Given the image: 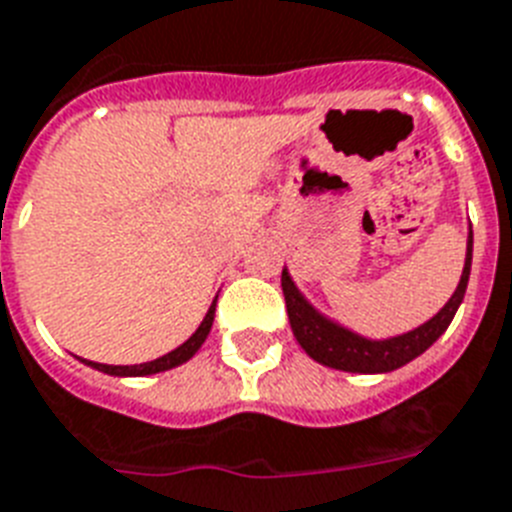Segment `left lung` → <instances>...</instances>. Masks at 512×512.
<instances>
[{"instance_id":"8db88e82","label":"left lung","mask_w":512,"mask_h":512,"mask_svg":"<svg viewBox=\"0 0 512 512\" xmlns=\"http://www.w3.org/2000/svg\"><path fill=\"white\" fill-rule=\"evenodd\" d=\"M471 255H473V234L468 236V252H465V268L460 276V284L450 302L439 310V313L418 326L415 331H407L394 339H384V342H371L363 336L352 334L347 328L336 326V323L326 321L318 310L307 305V299L297 292V286L292 284L289 273H281V289L286 297V313H289V323L297 336V342L302 344V350L307 355L318 360V363L336 368V371L350 373H386L394 368H402L405 363L415 360L418 355L429 350L431 344L447 331L455 313H458L460 302L465 297V286H468V276H471Z\"/></svg>"}]
</instances>
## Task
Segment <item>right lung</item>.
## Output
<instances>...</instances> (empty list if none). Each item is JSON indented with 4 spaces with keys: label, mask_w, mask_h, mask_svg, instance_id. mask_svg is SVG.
<instances>
[{
    "label": "right lung",
    "mask_w": 512,
    "mask_h": 512,
    "mask_svg": "<svg viewBox=\"0 0 512 512\" xmlns=\"http://www.w3.org/2000/svg\"><path fill=\"white\" fill-rule=\"evenodd\" d=\"M213 318H215V302L213 307L207 310L205 321L199 323V328L191 334V339H186L181 347H176L173 352H168V355L157 357V360H152V363H141V365H102V363H91V360H83L86 365H91V368H97V371L102 373H110V376H149V373H160V371H168V368H176V365L186 363L194 352L202 347V342L207 339V334H210V328H213Z\"/></svg>",
    "instance_id": "obj_1"
}]
</instances>
